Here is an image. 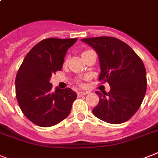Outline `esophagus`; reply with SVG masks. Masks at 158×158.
I'll return each instance as SVG.
<instances>
[{
    "label": "esophagus",
    "instance_id": "1",
    "mask_svg": "<svg viewBox=\"0 0 158 158\" xmlns=\"http://www.w3.org/2000/svg\"><path fill=\"white\" fill-rule=\"evenodd\" d=\"M88 94V92H77V95H78V97H81L82 96H84V95Z\"/></svg>",
    "mask_w": 158,
    "mask_h": 158
}]
</instances>
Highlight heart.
Segmentation results:
<instances>
[{
	"label": "heart",
	"mask_w": 158,
	"mask_h": 158,
	"mask_svg": "<svg viewBox=\"0 0 158 158\" xmlns=\"http://www.w3.org/2000/svg\"><path fill=\"white\" fill-rule=\"evenodd\" d=\"M87 51H89V50H87ZM87 51H84V52H83V53H84V52H87ZM83 53H82V54H83ZM77 83H79V84H81V82L79 81V80H78V81H77Z\"/></svg>",
	"instance_id": "obj_1"
}]
</instances>
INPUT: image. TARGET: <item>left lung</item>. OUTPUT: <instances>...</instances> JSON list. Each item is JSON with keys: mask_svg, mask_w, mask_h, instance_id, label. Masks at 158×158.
Returning <instances> with one entry per match:
<instances>
[{"mask_svg": "<svg viewBox=\"0 0 158 158\" xmlns=\"http://www.w3.org/2000/svg\"><path fill=\"white\" fill-rule=\"evenodd\" d=\"M99 56V81L108 82L110 91L96 92L99 103L92 113L109 123L120 124L136 113L147 89L146 70L140 57L125 42L110 36L84 38Z\"/></svg>", "mask_w": 158, "mask_h": 158, "instance_id": "left-lung-1", "label": "left lung"}]
</instances>
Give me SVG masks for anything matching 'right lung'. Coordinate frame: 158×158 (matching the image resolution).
<instances>
[{"label": "right lung", "instance_id": "obj_1", "mask_svg": "<svg viewBox=\"0 0 158 158\" xmlns=\"http://www.w3.org/2000/svg\"><path fill=\"white\" fill-rule=\"evenodd\" d=\"M77 40H43L26 55L18 70L17 101L23 114L35 125L52 127L70 114L76 92L69 88L53 91L50 79L52 74L61 70L66 51Z\"/></svg>", "mask_w": 158, "mask_h": 158}]
</instances>
